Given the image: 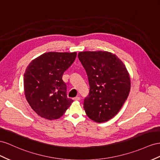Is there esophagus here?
<instances>
[{"instance_id":"obj_1","label":"esophagus","mask_w":160,"mask_h":160,"mask_svg":"<svg viewBox=\"0 0 160 160\" xmlns=\"http://www.w3.org/2000/svg\"><path fill=\"white\" fill-rule=\"evenodd\" d=\"M74 101H79L80 100V98L79 97H75L72 99Z\"/></svg>"}]
</instances>
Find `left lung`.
I'll return each instance as SVG.
<instances>
[{"mask_svg":"<svg viewBox=\"0 0 160 160\" xmlns=\"http://www.w3.org/2000/svg\"><path fill=\"white\" fill-rule=\"evenodd\" d=\"M78 58L90 86L83 102L85 113L95 122H106L118 113L128 96L129 73L122 60L109 52H80Z\"/></svg>","mask_w":160,"mask_h":160,"instance_id":"1","label":"left lung"}]
</instances>
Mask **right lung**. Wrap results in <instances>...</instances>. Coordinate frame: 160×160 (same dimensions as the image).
Wrapping results in <instances>:
<instances>
[{
	"label": "right lung",
	"instance_id": "obj_1",
	"mask_svg": "<svg viewBox=\"0 0 160 160\" xmlns=\"http://www.w3.org/2000/svg\"><path fill=\"white\" fill-rule=\"evenodd\" d=\"M76 57L75 52H49L33 59L25 69V98L32 108L42 118L58 119L73 102L67 98V85L62 77Z\"/></svg>",
	"mask_w": 160,
	"mask_h": 160
}]
</instances>
